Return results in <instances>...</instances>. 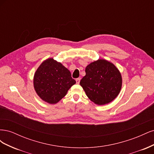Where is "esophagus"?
<instances>
[{
    "instance_id": "obj_1",
    "label": "esophagus",
    "mask_w": 154,
    "mask_h": 154,
    "mask_svg": "<svg viewBox=\"0 0 154 154\" xmlns=\"http://www.w3.org/2000/svg\"><path fill=\"white\" fill-rule=\"evenodd\" d=\"M76 82L77 84H79V83H80V78H76Z\"/></svg>"
}]
</instances>
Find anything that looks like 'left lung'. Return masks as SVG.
<instances>
[{
    "label": "left lung",
    "instance_id": "8db88e82",
    "mask_svg": "<svg viewBox=\"0 0 154 154\" xmlns=\"http://www.w3.org/2000/svg\"><path fill=\"white\" fill-rule=\"evenodd\" d=\"M85 73L80 84L93 103L97 105L108 104L119 94L122 74L112 63L98 59L88 65Z\"/></svg>",
    "mask_w": 154,
    "mask_h": 154
}]
</instances>
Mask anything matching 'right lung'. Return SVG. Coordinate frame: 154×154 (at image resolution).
Instances as JSON below:
<instances>
[{"label":"right lung","mask_w":154,"mask_h":154,"mask_svg":"<svg viewBox=\"0 0 154 154\" xmlns=\"http://www.w3.org/2000/svg\"><path fill=\"white\" fill-rule=\"evenodd\" d=\"M75 83L71 72L53 58H48L40 65L33 78L37 95L49 104L57 103Z\"/></svg>","instance_id":"1"}]
</instances>
